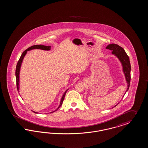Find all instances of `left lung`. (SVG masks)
<instances>
[{"instance_id": "left-lung-1", "label": "left lung", "mask_w": 148, "mask_h": 148, "mask_svg": "<svg viewBox=\"0 0 148 148\" xmlns=\"http://www.w3.org/2000/svg\"><path fill=\"white\" fill-rule=\"evenodd\" d=\"M106 49L111 50L112 55H114L117 57L122 64V71L125 74V79L127 83V88L126 91V92L129 89L131 80V64L130 62V58L125 50L117 44H109L106 47ZM116 106L117 105L115 106L114 107H116Z\"/></svg>"}]
</instances>
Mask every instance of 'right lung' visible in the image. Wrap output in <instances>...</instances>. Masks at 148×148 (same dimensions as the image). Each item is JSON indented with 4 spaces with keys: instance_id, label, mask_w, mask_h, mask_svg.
Instances as JSON below:
<instances>
[{
    "instance_id": "1",
    "label": "right lung",
    "mask_w": 148,
    "mask_h": 148,
    "mask_svg": "<svg viewBox=\"0 0 148 148\" xmlns=\"http://www.w3.org/2000/svg\"><path fill=\"white\" fill-rule=\"evenodd\" d=\"M51 46H45V45H33V46H31L29 47L28 49H27V50H26L25 51H23V53H22V55L21 56L20 58V60L19 61L17 62V66H16V85H17V90L19 92V88H20V72L21 67V65H22V62L23 60V58L25 57V56H26L27 53V51H30L32 50H34V49H41V50H46V51H49V50H51ZM68 89H67L66 91L64 92V93H63V95H62V97L61 98V102H60V106H58V107L56 109V110L52 112H55V111H56L57 110H58L60 107L61 106L62 103H63V101L64 100V98L65 97V95L66 94V92L68 91ZM33 112H35L38 114V112H34L33 111Z\"/></svg>"
}]
</instances>
